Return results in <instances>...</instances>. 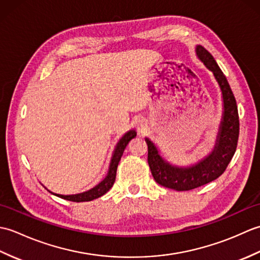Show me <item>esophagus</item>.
<instances>
[{
    "label": "esophagus",
    "mask_w": 260,
    "mask_h": 260,
    "mask_svg": "<svg viewBox=\"0 0 260 260\" xmlns=\"http://www.w3.org/2000/svg\"><path fill=\"white\" fill-rule=\"evenodd\" d=\"M144 129H145V124L143 123V121H140V123L137 124V131H139L140 133H143V132H144Z\"/></svg>",
    "instance_id": "1"
}]
</instances>
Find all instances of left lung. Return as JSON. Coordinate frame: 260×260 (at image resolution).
Returning <instances> with one entry per match:
<instances>
[{
    "label": "left lung",
    "mask_w": 260,
    "mask_h": 260,
    "mask_svg": "<svg viewBox=\"0 0 260 260\" xmlns=\"http://www.w3.org/2000/svg\"><path fill=\"white\" fill-rule=\"evenodd\" d=\"M199 59L213 73L221 88L223 117L213 152L200 163L191 168H176L159 156L157 148L146 139L147 161L154 180L159 185L176 191H189L209 183L221 175L236 152L239 137V115L236 98L225 76L215 62L212 54L202 46L197 47Z\"/></svg>",
    "instance_id": "left-lung-1"
}]
</instances>
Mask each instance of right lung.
I'll return each mask as SVG.
<instances>
[{
  "instance_id": "obj_1",
  "label": "right lung",
  "mask_w": 260,
  "mask_h": 260,
  "mask_svg": "<svg viewBox=\"0 0 260 260\" xmlns=\"http://www.w3.org/2000/svg\"><path fill=\"white\" fill-rule=\"evenodd\" d=\"M134 137H136L135 131H129L128 133L121 137V140L118 142L117 146H116V148H115V152H114V155L112 158V163H110L107 176L101 182V183L93 187V189L87 191V192H84V193H79V194H73V196L56 194V196L59 198L64 199V200L73 201V202L91 201V200H95V199H97L99 197L104 196L105 193L109 191L110 187L113 186L115 179H116V171H117V167H118V163L120 161V157H121V155H123L127 144H128L131 140H133ZM52 194H54V193H52Z\"/></svg>"
}]
</instances>
